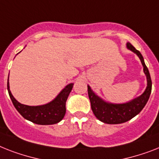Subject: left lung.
Masks as SVG:
<instances>
[{"label":"left lung","mask_w":159,"mask_h":159,"mask_svg":"<svg viewBox=\"0 0 159 159\" xmlns=\"http://www.w3.org/2000/svg\"><path fill=\"white\" fill-rule=\"evenodd\" d=\"M126 47L133 51L139 56L140 61L144 67V72L147 77V87L142 95L140 97L126 104H113L110 103H106L102 100L100 97L91 91V87L87 86L88 96L91 104V109L93 113L101 122L107 124H119L122 122H127L132 117L137 115L149 100L152 90V81L149 69L144 64V58L139 50L134 47L131 43L126 44Z\"/></svg>","instance_id":"8db88e82"}]
</instances>
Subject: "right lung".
<instances>
[{"instance_id": "obj_1", "label": "right lung", "mask_w": 159, "mask_h": 159, "mask_svg": "<svg viewBox=\"0 0 159 159\" xmlns=\"http://www.w3.org/2000/svg\"><path fill=\"white\" fill-rule=\"evenodd\" d=\"M73 83L68 84V86H65V88L59 93L57 97L49 104L41 105V106H28V105L20 104L15 100L10 91L9 78L8 82H7L9 95L17 111L25 119L39 125L55 124L64 118L66 113V108H65L66 100L69 93L73 89Z\"/></svg>"}]
</instances>
